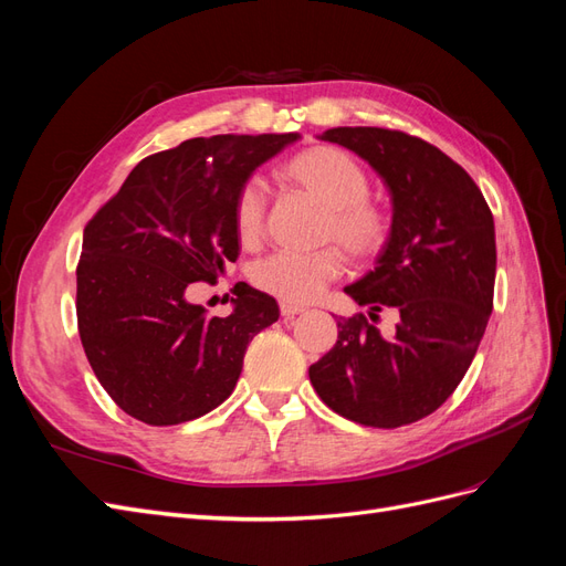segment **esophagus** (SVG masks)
<instances>
[{"instance_id": "obj_1", "label": "esophagus", "mask_w": 566, "mask_h": 566, "mask_svg": "<svg viewBox=\"0 0 566 566\" xmlns=\"http://www.w3.org/2000/svg\"><path fill=\"white\" fill-rule=\"evenodd\" d=\"M304 312V306L300 304H290V302H281V316L283 318H295L297 314Z\"/></svg>"}]
</instances>
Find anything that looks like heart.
I'll use <instances>...</instances> for the list:
<instances>
[{
  "instance_id": "heart-1",
  "label": "heart",
  "mask_w": 566,
  "mask_h": 566,
  "mask_svg": "<svg viewBox=\"0 0 566 566\" xmlns=\"http://www.w3.org/2000/svg\"><path fill=\"white\" fill-rule=\"evenodd\" d=\"M276 179L323 210L318 238L333 241L352 260L378 256L389 238L387 212L368 200V175L361 163L335 146H310L276 167ZM233 224L238 241L252 248L264 233V198L254 184L235 196ZM335 250L316 254H273L256 264L252 279L264 293L290 304L314 302L323 287L339 276Z\"/></svg>"
}]
</instances>
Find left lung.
Masks as SVG:
<instances>
[{
  "instance_id": "left-lung-1",
  "label": "left lung",
  "mask_w": 566,
  "mask_h": 566,
  "mask_svg": "<svg viewBox=\"0 0 566 566\" xmlns=\"http://www.w3.org/2000/svg\"><path fill=\"white\" fill-rule=\"evenodd\" d=\"M318 139L356 153L387 186V245L345 293L370 318L391 306L399 323L385 337L361 314L339 316L310 380L342 418L394 430L434 413L465 378L493 310V214L465 169L418 136L333 127Z\"/></svg>"
}]
</instances>
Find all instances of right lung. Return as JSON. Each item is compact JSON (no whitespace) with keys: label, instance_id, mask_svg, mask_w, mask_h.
I'll list each match as a JSON object with an SVG mask.
<instances>
[{"label":"right lung","instance_id":"obj_1","mask_svg":"<svg viewBox=\"0 0 566 566\" xmlns=\"http://www.w3.org/2000/svg\"><path fill=\"white\" fill-rule=\"evenodd\" d=\"M302 136L221 134L188 139L136 165L84 229L77 325L111 399L146 424L210 413L241 378L252 337L279 304L243 285L229 316L188 302L238 256L235 196L252 172Z\"/></svg>","mask_w":566,"mask_h":566}]
</instances>
